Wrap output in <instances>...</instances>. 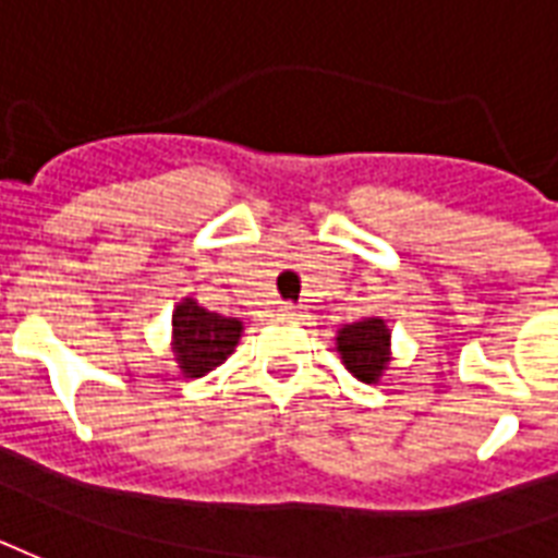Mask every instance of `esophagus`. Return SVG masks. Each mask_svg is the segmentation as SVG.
Listing matches in <instances>:
<instances>
[{"mask_svg":"<svg viewBox=\"0 0 558 558\" xmlns=\"http://www.w3.org/2000/svg\"><path fill=\"white\" fill-rule=\"evenodd\" d=\"M276 312H279V318H296V315H300L296 306H291V303H284V306H279Z\"/></svg>","mask_w":558,"mask_h":558,"instance_id":"1","label":"esophagus"}]
</instances>
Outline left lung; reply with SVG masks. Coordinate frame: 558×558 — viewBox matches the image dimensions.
<instances>
[{
    "mask_svg": "<svg viewBox=\"0 0 558 558\" xmlns=\"http://www.w3.org/2000/svg\"><path fill=\"white\" fill-rule=\"evenodd\" d=\"M336 351L341 365L363 384H380L392 363V329L384 318H363L344 324L336 332Z\"/></svg>",
    "mask_w": 558,
    "mask_h": 558,
    "instance_id": "1",
    "label": "left lung"
}]
</instances>
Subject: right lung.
Segmentation results:
<instances>
[{
    "instance_id": "right-lung-1",
    "label": "right lung",
    "mask_w": 558,
    "mask_h": 558,
    "mask_svg": "<svg viewBox=\"0 0 558 558\" xmlns=\"http://www.w3.org/2000/svg\"><path fill=\"white\" fill-rule=\"evenodd\" d=\"M243 336V320L226 318L184 296L172 312V353L184 377H205L229 360Z\"/></svg>"
}]
</instances>
